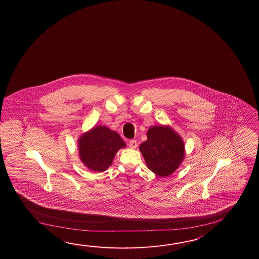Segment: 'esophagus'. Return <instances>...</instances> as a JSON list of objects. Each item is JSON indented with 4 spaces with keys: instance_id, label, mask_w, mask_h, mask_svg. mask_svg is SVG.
Instances as JSON below:
<instances>
[{
    "instance_id": "esophagus-1",
    "label": "esophagus",
    "mask_w": 259,
    "mask_h": 259,
    "mask_svg": "<svg viewBox=\"0 0 259 259\" xmlns=\"http://www.w3.org/2000/svg\"><path fill=\"white\" fill-rule=\"evenodd\" d=\"M128 146L132 149L137 148L138 144L137 142L135 140H131L128 143Z\"/></svg>"
}]
</instances>
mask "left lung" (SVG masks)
Masks as SVG:
<instances>
[{
  "label": "left lung",
  "mask_w": 259,
  "mask_h": 259,
  "mask_svg": "<svg viewBox=\"0 0 259 259\" xmlns=\"http://www.w3.org/2000/svg\"><path fill=\"white\" fill-rule=\"evenodd\" d=\"M147 141L140 145L149 169L159 177L174 173L185 158L182 136L170 126H153L147 131Z\"/></svg>",
  "instance_id": "obj_1"
}]
</instances>
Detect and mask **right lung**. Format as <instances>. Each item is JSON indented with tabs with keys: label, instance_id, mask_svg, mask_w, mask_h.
<instances>
[{
	"label": "right lung",
	"instance_id": "1",
	"mask_svg": "<svg viewBox=\"0 0 259 259\" xmlns=\"http://www.w3.org/2000/svg\"><path fill=\"white\" fill-rule=\"evenodd\" d=\"M126 147L119 134L105 126H96L77 140L78 156L83 165L95 172L106 170L118 150Z\"/></svg>",
	"mask_w": 259,
	"mask_h": 259
}]
</instances>
